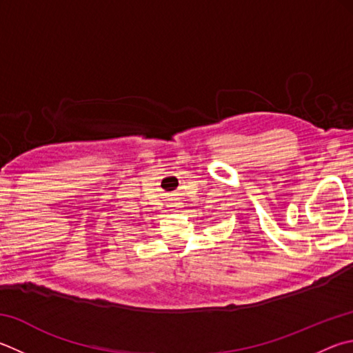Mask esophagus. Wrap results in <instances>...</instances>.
Masks as SVG:
<instances>
[{
	"label": "esophagus",
	"mask_w": 353,
	"mask_h": 353,
	"mask_svg": "<svg viewBox=\"0 0 353 353\" xmlns=\"http://www.w3.org/2000/svg\"><path fill=\"white\" fill-rule=\"evenodd\" d=\"M171 207H172V208H174V210H179V208H181V207H182V203H181V202H179V201H174V202H172V205H171Z\"/></svg>",
	"instance_id": "1"
}]
</instances>
